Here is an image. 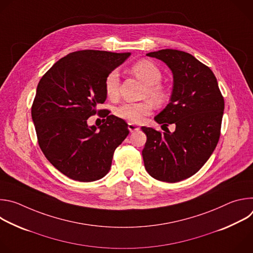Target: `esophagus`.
<instances>
[{"mask_svg":"<svg viewBox=\"0 0 253 253\" xmlns=\"http://www.w3.org/2000/svg\"><path fill=\"white\" fill-rule=\"evenodd\" d=\"M128 129H129V131L130 132H134V131H137V130H139L140 128L137 126V125H135V124H133V123H128Z\"/></svg>","mask_w":253,"mask_h":253,"instance_id":"obj_1","label":"esophagus"}]
</instances>
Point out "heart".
Masks as SVG:
<instances>
[{
	"label": "heart",
	"instance_id": "obj_1",
	"mask_svg": "<svg viewBox=\"0 0 253 253\" xmlns=\"http://www.w3.org/2000/svg\"><path fill=\"white\" fill-rule=\"evenodd\" d=\"M130 71L146 85L144 96L149 97L155 104H161L166 100V91L160 84L162 80V73L153 62L146 59L140 60L131 66ZM119 85L120 80L118 73L116 71L110 72L107 75L104 83L106 96L111 100L117 99L119 96ZM151 100H144L141 102L123 103L116 108L115 114L117 117L130 123H140L151 113L153 109V102Z\"/></svg>",
	"mask_w": 253,
	"mask_h": 253
}]
</instances>
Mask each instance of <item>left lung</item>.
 <instances>
[{
  "label": "left lung",
  "mask_w": 253,
  "mask_h": 253,
  "mask_svg": "<svg viewBox=\"0 0 253 253\" xmlns=\"http://www.w3.org/2000/svg\"><path fill=\"white\" fill-rule=\"evenodd\" d=\"M173 73L169 104L154 119L175 124L173 133L142 127L147 141L142 151L146 171L160 181L174 183L194 175L217 145L224 99L209 67L192 55L173 49L148 53Z\"/></svg>",
  "instance_id": "left-lung-1"
}]
</instances>
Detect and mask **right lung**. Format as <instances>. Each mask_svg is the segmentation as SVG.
<instances>
[{
  "label": "right lung",
  "instance_id": "right-lung-1",
  "mask_svg": "<svg viewBox=\"0 0 253 253\" xmlns=\"http://www.w3.org/2000/svg\"><path fill=\"white\" fill-rule=\"evenodd\" d=\"M130 53L98 50L73 52L56 62L41 78L32 105L39 146L49 162L81 182L103 178L115 149L129 134L127 123L109 110H97L106 100L107 75ZM106 118L97 130L89 117Z\"/></svg>",
  "mask_w": 253,
  "mask_h": 253
}]
</instances>
